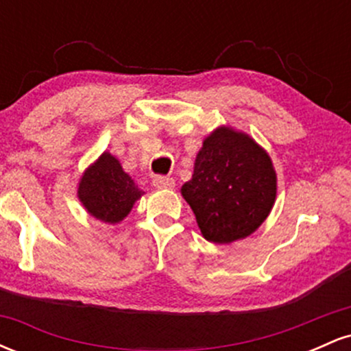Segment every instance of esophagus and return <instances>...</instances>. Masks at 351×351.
<instances>
[{"instance_id":"1","label":"esophagus","mask_w":351,"mask_h":351,"mask_svg":"<svg viewBox=\"0 0 351 351\" xmlns=\"http://www.w3.org/2000/svg\"><path fill=\"white\" fill-rule=\"evenodd\" d=\"M153 186L158 189H171L175 188V180L167 178V176H155L153 178Z\"/></svg>"}]
</instances>
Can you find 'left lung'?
<instances>
[{"mask_svg": "<svg viewBox=\"0 0 351 351\" xmlns=\"http://www.w3.org/2000/svg\"><path fill=\"white\" fill-rule=\"evenodd\" d=\"M181 196L204 239L231 244L251 236L271 215L277 175L269 153L252 136L221 125L203 140Z\"/></svg>", "mask_w": 351, "mask_h": 351, "instance_id": "obj_1", "label": "left lung"}]
</instances>
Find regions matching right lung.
<instances>
[{
	"mask_svg": "<svg viewBox=\"0 0 351 351\" xmlns=\"http://www.w3.org/2000/svg\"><path fill=\"white\" fill-rule=\"evenodd\" d=\"M142 196L138 184L108 152L88 165L77 188V198L88 215L107 224L123 221Z\"/></svg>",
	"mask_w": 351,
	"mask_h": 351,
	"instance_id": "1",
	"label": "right lung"
}]
</instances>
